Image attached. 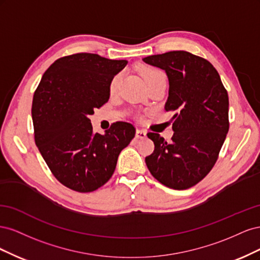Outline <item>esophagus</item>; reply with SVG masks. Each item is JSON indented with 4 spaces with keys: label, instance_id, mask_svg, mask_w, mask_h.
I'll return each mask as SVG.
<instances>
[{
    "label": "esophagus",
    "instance_id": "esophagus-1",
    "mask_svg": "<svg viewBox=\"0 0 260 260\" xmlns=\"http://www.w3.org/2000/svg\"><path fill=\"white\" fill-rule=\"evenodd\" d=\"M136 137L138 139H144V138H146V131L138 129L137 132H136Z\"/></svg>",
    "mask_w": 260,
    "mask_h": 260
}]
</instances>
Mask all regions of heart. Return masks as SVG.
<instances>
[{
	"label": "heart",
	"mask_w": 260,
	"mask_h": 260,
	"mask_svg": "<svg viewBox=\"0 0 260 260\" xmlns=\"http://www.w3.org/2000/svg\"><path fill=\"white\" fill-rule=\"evenodd\" d=\"M156 73H157V70L152 69V68H147V67H142V68H141V75L143 76V78H144L145 80H147L149 77L153 76ZM119 81H120V76H116L114 79L112 80L111 86H109V90H111L112 93L117 91L118 85H119Z\"/></svg>",
	"instance_id": "heart-1"
}]
</instances>
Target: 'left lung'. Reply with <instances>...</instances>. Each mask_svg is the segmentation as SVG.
Here are the masks:
<instances>
[{
    "label": "left lung",
    "mask_w": 260,
    "mask_h": 260,
    "mask_svg": "<svg viewBox=\"0 0 260 260\" xmlns=\"http://www.w3.org/2000/svg\"><path fill=\"white\" fill-rule=\"evenodd\" d=\"M165 70L169 92L165 109L171 118L174 137L167 143L149 132L155 149L146 166L160 183L175 190L198 184L214 167L229 131V98L215 67L185 51L143 58Z\"/></svg>",
    "instance_id": "obj_1"
}]
</instances>
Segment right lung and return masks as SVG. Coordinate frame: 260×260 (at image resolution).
Here are the masks:
<instances>
[{"label":"right lung","mask_w":260,"mask_h":260,"mask_svg":"<svg viewBox=\"0 0 260 260\" xmlns=\"http://www.w3.org/2000/svg\"><path fill=\"white\" fill-rule=\"evenodd\" d=\"M127 60L78 53L58 58L44 73L32 101L35 141L61 184L86 193L113 176L118 156L135 138L129 122L118 121L94 133L89 116L103 106L114 77Z\"/></svg>","instance_id":"right-lung-1"}]
</instances>
